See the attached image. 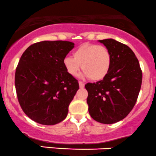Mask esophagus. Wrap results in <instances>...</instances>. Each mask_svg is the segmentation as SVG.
<instances>
[{
  "label": "esophagus",
  "mask_w": 156,
  "mask_h": 156,
  "mask_svg": "<svg viewBox=\"0 0 156 156\" xmlns=\"http://www.w3.org/2000/svg\"><path fill=\"white\" fill-rule=\"evenodd\" d=\"M78 84H79V87H80V88H83V87H84V83L81 82V81H79V82H78Z\"/></svg>",
  "instance_id": "34e87169"
}]
</instances>
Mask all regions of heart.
<instances>
[{
	"mask_svg": "<svg viewBox=\"0 0 156 156\" xmlns=\"http://www.w3.org/2000/svg\"><path fill=\"white\" fill-rule=\"evenodd\" d=\"M112 63L111 53L107 47L98 44L84 43L73 52V58L66 56L63 66L72 77L78 76L81 69L83 75L93 81H100L107 76Z\"/></svg>",
	"mask_w": 156,
	"mask_h": 156,
	"instance_id": "heart-1",
	"label": "heart"
}]
</instances>
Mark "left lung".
<instances>
[{"instance_id":"1","label":"left lung","mask_w":156,"mask_h":156,"mask_svg":"<svg viewBox=\"0 0 156 156\" xmlns=\"http://www.w3.org/2000/svg\"><path fill=\"white\" fill-rule=\"evenodd\" d=\"M111 53L107 76L85 84L90 116L96 121L112 124L124 119L136 102L142 84L140 63L132 49L113 39L98 40Z\"/></svg>"}]
</instances>
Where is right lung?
Here are the masks:
<instances>
[{
    "label": "right lung",
    "instance_id": "add662e5",
    "mask_svg": "<svg viewBox=\"0 0 156 156\" xmlns=\"http://www.w3.org/2000/svg\"><path fill=\"white\" fill-rule=\"evenodd\" d=\"M74 46L69 41H42L23 53L15 73V87L21 108L33 121L55 125L67 116L79 88L78 81L63 66Z\"/></svg>",
    "mask_w": 156,
    "mask_h": 156
}]
</instances>
